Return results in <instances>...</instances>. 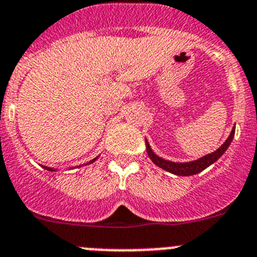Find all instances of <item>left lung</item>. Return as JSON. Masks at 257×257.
I'll return each mask as SVG.
<instances>
[{
	"instance_id": "8db88e82",
	"label": "left lung",
	"mask_w": 257,
	"mask_h": 257,
	"mask_svg": "<svg viewBox=\"0 0 257 257\" xmlns=\"http://www.w3.org/2000/svg\"><path fill=\"white\" fill-rule=\"evenodd\" d=\"M234 133H235V126L233 127V130H231L229 138L224 142V144H222L220 148H217L216 151L212 152V153L206 154V156L202 157V158H198V160L196 161H192V162H171V161L163 160V158L158 157L153 151H152L151 145H149L148 140L147 139H145V145H147V153H148L149 158L153 161L154 165H157L158 167H161V169L171 172V174L174 175H179V176H190V175L199 174L201 171L207 169L208 166H211L212 163L216 162L220 157L225 153L226 149L229 148L231 140H233V138H234Z\"/></svg>"
}]
</instances>
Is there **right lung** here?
Instances as JSON below:
<instances>
[{"label":"right lung","instance_id":"1","mask_svg":"<svg viewBox=\"0 0 257 257\" xmlns=\"http://www.w3.org/2000/svg\"><path fill=\"white\" fill-rule=\"evenodd\" d=\"M96 160H97V157H96V158H94V160H91V161H90V162H88V163H86V165H90V163L95 162V161H96ZM42 167H44L45 170H47V171H56L55 169H51V167H47V166H42Z\"/></svg>","mask_w":257,"mask_h":257}]
</instances>
